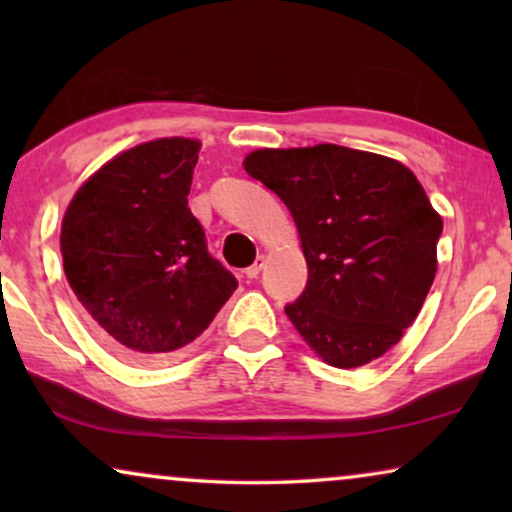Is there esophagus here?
Instances as JSON below:
<instances>
[{"instance_id": "esophagus-1", "label": "esophagus", "mask_w": 512, "mask_h": 512, "mask_svg": "<svg viewBox=\"0 0 512 512\" xmlns=\"http://www.w3.org/2000/svg\"><path fill=\"white\" fill-rule=\"evenodd\" d=\"M263 265H265V256H258V258H256V263H254V265H249V268H247V272H244V275H247L249 279H256L258 275H261Z\"/></svg>"}]
</instances>
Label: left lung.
<instances>
[{"label":"left lung","instance_id":"1","mask_svg":"<svg viewBox=\"0 0 512 512\" xmlns=\"http://www.w3.org/2000/svg\"><path fill=\"white\" fill-rule=\"evenodd\" d=\"M244 170L298 226L307 286L284 310L307 345L335 368H359L394 347L422 310L443 233L415 174L338 144L261 149Z\"/></svg>","mask_w":512,"mask_h":512}]
</instances>
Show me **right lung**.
Returning <instances> with one entry per match:
<instances>
[{
    "mask_svg": "<svg viewBox=\"0 0 512 512\" xmlns=\"http://www.w3.org/2000/svg\"><path fill=\"white\" fill-rule=\"evenodd\" d=\"M198 151L184 137L123 151L76 191L62 219L67 282L125 359L177 356L237 289L188 209Z\"/></svg>",
    "mask_w": 512,
    "mask_h": 512,
    "instance_id": "1",
    "label": "right lung"
}]
</instances>
